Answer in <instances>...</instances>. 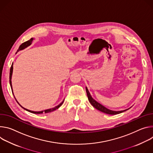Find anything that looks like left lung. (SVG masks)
I'll return each mask as SVG.
<instances>
[{
    "mask_svg": "<svg viewBox=\"0 0 153 153\" xmlns=\"http://www.w3.org/2000/svg\"><path fill=\"white\" fill-rule=\"evenodd\" d=\"M86 93H87V95H88V100L89 101V102L91 103V104L95 108H96L97 109H98V111L102 112H104L105 114H110V115H115V114H120L122 112H123L127 110H128L129 108L128 109H126L125 110H123V111H112V110H110L108 108H106V107H105L104 106H103L102 105H101L100 103H99L98 102H97V101L96 100H95L91 96L88 89L87 87H86Z\"/></svg>",
    "mask_w": 153,
    "mask_h": 153,
    "instance_id": "8db88e82",
    "label": "left lung"
}]
</instances>
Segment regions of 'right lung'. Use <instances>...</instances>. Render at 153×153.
I'll return each instance as SVG.
<instances>
[{
  "mask_svg": "<svg viewBox=\"0 0 153 153\" xmlns=\"http://www.w3.org/2000/svg\"><path fill=\"white\" fill-rule=\"evenodd\" d=\"M33 41V38H31L30 40H28V41H26V42L22 43V44L19 46V49L18 50V51H17V52H16V53H17L18 52H19L20 50H24V48H27V47L30 46V45L32 44ZM13 63H12V65H11V68H10V86H11V90H12L13 94V95H14L13 91V88H12V83H11V78H12V74H13ZM14 98H15V97H14ZM15 99H16V98H15ZM16 101H17V100H16ZM64 100L62 101V102H61L60 104H59L58 106H55V107H54V108H50V109H45V110H44V111H33L28 110V109H26V108L22 107V106L19 103V102H18V101H17V102H18V104H19L22 108H24L25 110H26V111H28V112H31V113L36 114H42V113H48V112H52V111H55V110L58 109V108L62 105V103H63V102H64Z\"/></svg>",
  "mask_w": 153,
  "mask_h": 153,
  "instance_id": "add662e5",
  "label": "right lung"
}]
</instances>
